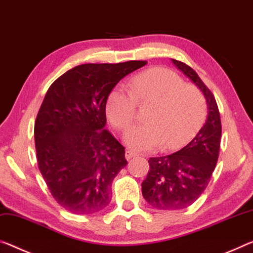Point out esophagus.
Masks as SVG:
<instances>
[{"label":"esophagus","mask_w":253,"mask_h":253,"mask_svg":"<svg viewBox=\"0 0 253 253\" xmlns=\"http://www.w3.org/2000/svg\"><path fill=\"white\" fill-rule=\"evenodd\" d=\"M137 154L135 153V152H133V151H130V150H126V152H125V158H126V160H130V159H133L134 156H136Z\"/></svg>","instance_id":"34e87169"}]
</instances>
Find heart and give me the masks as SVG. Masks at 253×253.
Segmentation results:
<instances>
[{"mask_svg": "<svg viewBox=\"0 0 253 253\" xmlns=\"http://www.w3.org/2000/svg\"><path fill=\"white\" fill-rule=\"evenodd\" d=\"M136 103H152L147 123L131 127L125 141L131 148L166 151L187 144L205 123L207 102L203 91L186 84L181 76L167 69H151L134 75L128 90L116 87L107 98L106 114L116 129L124 130L136 118Z\"/></svg>", "mask_w": 253, "mask_h": 253, "instance_id": "obj_1", "label": "heart"}]
</instances>
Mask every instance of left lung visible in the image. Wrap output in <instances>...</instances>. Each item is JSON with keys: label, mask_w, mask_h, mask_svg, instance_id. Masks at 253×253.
Segmentation results:
<instances>
[{"label": "left lung", "mask_w": 253, "mask_h": 253, "mask_svg": "<svg viewBox=\"0 0 253 253\" xmlns=\"http://www.w3.org/2000/svg\"><path fill=\"white\" fill-rule=\"evenodd\" d=\"M206 97L208 116L195 138L170 155L150 158L142 194L151 206L163 211L183 210L197 200L211 181L219 154L222 124L214 94L186 63L172 59Z\"/></svg>", "instance_id": "obj_1"}]
</instances>
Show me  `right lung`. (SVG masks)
Masks as SVG:
<instances>
[{"mask_svg": "<svg viewBox=\"0 0 253 253\" xmlns=\"http://www.w3.org/2000/svg\"><path fill=\"white\" fill-rule=\"evenodd\" d=\"M146 61L83 64L49 86L35 123L40 173L54 199L73 214H94L111 200L126 167L125 147L106 126V102L120 80Z\"/></svg>", "mask_w": 253, "mask_h": 253, "instance_id": "right-lung-1", "label": "right lung"}]
</instances>
